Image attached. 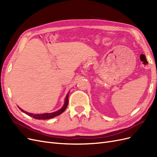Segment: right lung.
Segmentation results:
<instances>
[{
  "label": "right lung",
  "mask_w": 157,
  "mask_h": 157,
  "mask_svg": "<svg viewBox=\"0 0 157 157\" xmlns=\"http://www.w3.org/2000/svg\"><path fill=\"white\" fill-rule=\"evenodd\" d=\"M69 92H68V94H67V96H66V98H65V103L63 106L61 107L59 110L57 111L56 112H54V113H44V114H33V113H28V112H26L25 111L23 110V109H21L20 107H19V109H20V110L23 112L25 113L26 115H29L30 117H32L33 118H36V119H39V120H40V119H42V120H44V119H49V118H54L56 116H58L59 115H60V114L62 113L65 109L66 108H67V105H68V101H69Z\"/></svg>",
  "instance_id": "1"
}]
</instances>
